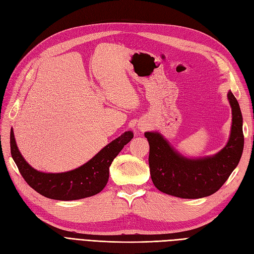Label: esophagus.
<instances>
[{"label": "esophagus", "instance_id": "1", "mask_svg": "<svg viewBox=\"0 0 254 254\" xmlns=\"http://www.w3.org/2000/svg\"><path fill=\"white\" fill-rule=\"evenodd\" d=\"M140 128V130H141V131H143V130L145 129V126H141V127H139Z\"/></svg>", "mask_w": 254, "mask_h": 254}]
</instances>
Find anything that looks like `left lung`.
<instances>
[{
	"mask_svg": "<svg viewBox=\"0 0 254 254\" xmlns=\"http://www.w3.org/2000/svg\"><path fill=\"white\" fill-rule=\"evenodd\" d=\"M228 101L232 125L226 146L213 156L188 158L175 149L158 131H146L149 143V168L155 187L167 195L197 199L217 191L240 162L244 149L243 115L231 91Z\"/></svg>",
	"mask_w": 254,
	"mask_h": 254,
	"instance_id": "left-lung-1",
	"label": "left lung"
}]
</instances>
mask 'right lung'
<instances>
[{
  "label": "right lung",
  "mask_w": 254,
  "mask_h": 254,
  "mask_svg": "<svg viewBox=\"0 0 254 254\" xmlns=\"http://www.w3.org/2000/svg\"><path fill=\"white\" fill-rule=\"evenodd\" d=\"M132 137V131L124 132L106 145L87 163L64 173H43L30 166L21 155L12 128L10 151L20 174L30 188L44 197L70 201L94 196L104 190L109 179V167L112 161Z\"/></svg>",
  "instance_id": "add662e5"
}]
</instances>
